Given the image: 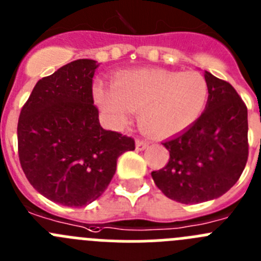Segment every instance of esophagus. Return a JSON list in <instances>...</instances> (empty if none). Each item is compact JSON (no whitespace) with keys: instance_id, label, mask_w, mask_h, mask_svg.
I'll return each mask as SVG.
<instances>
[{"instance_id":"obj_1","label":"esophagus","mask_w":261,"mask_h":261,"mask_svg":"<svg viewBox=\"0 0 261 261\" xmlns=\"http://www.w3.org/2000/svg\"><path fill=\"white\" fill-rule=\"evenodd\" d=\"M147 146H149V143H147L146 141L137 140V142H136V149H137L138 151H142V150L146 149Z\"/></svg>"}]
</instances>
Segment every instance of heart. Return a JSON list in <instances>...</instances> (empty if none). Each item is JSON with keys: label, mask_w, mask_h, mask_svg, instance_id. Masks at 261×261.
I'll return each mask as SVG.
<instances>
[{"label": "heart", "mask_w": 261, "mask_h": 261, "mask_svg": "<svg viewBox=\"0 0 261 261\" xmlns=\"http://www.w3.org/2000/svg\"><path fill=\"white\" fill-rule=\"evenodd\" d=\"M94 99L114 124H124L129 110H138V125L158 137L180 133L204 110L208 85L195 71L137 70L115 77L112 87L95 84Z\"/></svg>", "instance_id": "1"}]
</instances>
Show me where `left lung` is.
Segmentation results:
<instances>
[{"label": "left lung", "instance_id": "8db88e82", "mask_svg": "<svg viewBox=\"0 0 261 261\" xmlns=\"http://www.w3.org/2000/svg\"><path fill=\"white\" fill-rule=\"evenodd\" d=\"M205 110L182 133L163 142L166 167L152 171L155 185L176 202L221 197L238 181L248 158L247 107L228 81L204 71Z\"/></svg>", "mask_w": 261, "mask_h": 261}]
</instances>
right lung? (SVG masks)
<instances>
[{
    "label": "right lung",
    "instance_id": "add662e5",
    "mask_svg": "<svg viewBox=\"0 0 261 261\" xmlns=\"http://www.w3.org/2000/svg\"><path fill=\"white\" fill-rule=\"evenodd\" d=\"M98 63L77 59L38 80L18 121V154L25 177L47 199L84 207L103 194L135 140L106 130L93 101Z\"/></svg>",
    "mask_w": 261,
    "mask_h": 261
}]
</instances>
